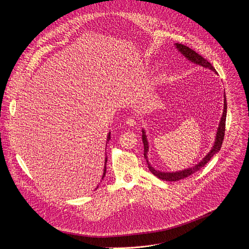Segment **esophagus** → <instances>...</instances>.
<instances>
[{"mask_svg": "<svg viewBox=\"0 0 249 249\" xmlns=\"http://www.w3.org/2000/svg\"><path fill=\"white\" fill-rule=\"evenodd\" d=\"M126 124L128 126H130V127H133V126H135L137 124V122H136V120L134 118H127L126 119Z\"/></svg>", "mask_w": 249, "mask_h": 249, "instance_id": "34e87169", "label": "esophagus"}]
</instances>
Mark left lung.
Instances as JSON below:
<instances>
[{"instance_id":"8db88e82","label":"left lung","mask_w":249,"mask_h":249,"mask_svg":"<svg viewBox=\"0 0 249 249\" xmlns=\"http://www.w3.org/2000/svg\"><path fill=\"white\" fill-rule=\"evenodd\" d=\"M175 47L177 48L185 58H187L190 62L196 64V65H200L204 68H208L210 70H212L213 72H216L215 68L212 66L211 63H209L205 58H203L202 56H200L198 53H196L194 50L190 49L189 47L183 45V44H179V43H175ZM225 96V101H224V111H223V115L218 127V131L216 134V139H215V143L214 146H213L212 150L208 153V155L205 156V158L198 162L195 166L187 168V169H183L180 171H175V172H162L160 170H157L156 168H154L151 163L149 162L148 160V152H149V142L145 133V130L143 129L142 132H143V135H142V139H143V143H144V157L147 160V163L149 166L150 171L156 175L158 178L161 179V180H165V181H177V180H180L185 178V177H188L189 175H191L192 173H194L195 171L199 170L200 168H202L205 164H207V162L213 158L215 154H217L222 147L223 144V141H224V137H225V130H226V118H227V99H226V95Z\"/></svg>"}]
</instances>
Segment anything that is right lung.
<instances>
[{
    "mask_svg": "<svg viewBox=\"0 0 249 249\" xmlns=\"http://www.w3.org/2000/svg\"><path fill=\"white\" fill-rule=\"evenodd\" d=\"M107 142H106V146H107V143H108V141L110 140V132L108 133V135H107ZM105 150H106V148H105ZM106 162H107V156L105 157V162H104V168H103V174H102V177H101V179H103V177L105 176V173H106ZM97 188V187H96Z\"/></svg>",
    "mask_w": 249,
    "mask_h": 249,
    "instance_id": "1",
    "label": "right lung"
}]
</instances>
